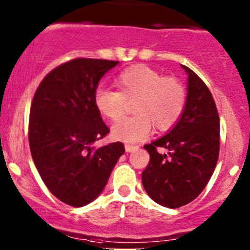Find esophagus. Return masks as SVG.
<instances>
[{"label":"esophagus","instance_id":"esophagus-1","mask_svg":"<svg viewBox=\"0 0 250 250\" xmlns=\"http://www.w3.org/2000/svg\"><path fill=\"white\" fill-rule=\"evenodd\" d=\"M125 152H133V151H137L139 148V146H135V145H125Z\"/></svg>","mask_w":250,"mask_h":250}]
</instances>
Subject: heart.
<instances>
[{
    "label": "heart",
    "instance_id": "1",
    "mask_svg": "<svg viewBox=\"0 0 250 250\" xmlns=\"http://www.w3.org/2000/svg\"><path fill=\"white\" fill-rule=\"evenodd\" d=\"M117 90L98 88L94 95L98 111L110 121H118L133 103V117L116 123L112 138L123 143H139L150 135L153 125L161 132L170 129L183 115L186 90L175 77L163 76L146 65L123 70L117 78Z\"/></svg>",
    "mask_w": 250,
    "mask_h": 250
}]
</instances>
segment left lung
Instances as JSON below:
<instances>
[{"instance_id":"obj_1","label":"left lung","mask_w":250,"mask_h":250,"mask_svg":"<svg viewBox=\"0 0 250 250\" xmlns=\"http://www.w3.org/2000/svg\"><path fill=\"white\" fill-rule=\"evenodd\" d=\"M188 97L180 120L158 140L144 146L150 162L141 174L147 195L168 208L198 197L213 175L220 148V120L210 90L188 66ZM166 148L167 154H161Z\"/></svg>"}]
</instances>
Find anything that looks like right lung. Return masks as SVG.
<instances>
[{"label":"right lung","instance_id":"right-lung-1","mask_svg":"<svg viewBox=\"0 0 250 250\" xmlns=\"http://www.w3.org/2000/svg\"><path fill=\"white\" fill-rule=\"evenodd\" d=\"M118 62L77 58L49 72L32 99L29 144L48 190L62 202L83 207L102 193L118 158L120 141L93 143L110 129L95 106L98 83Z\"/></svg>","mask_w":250,"mask_h":250}]
</instances>
